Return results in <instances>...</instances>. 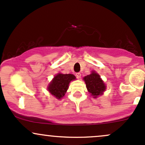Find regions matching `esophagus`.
I'll return each mask as SVG.
<instances>
[{
  "instance_id": "34e87169",
  "label": "esophagus",
  "mask_w": 145,
  "mask_h": 145,
  "mask_svg": "<svg viewBox=\"0 0 145 145\" xmlns=\"http://www.w3.org/2000/svg\"><path fill=\"white\" fill-rule=\"evenodd\" d=\"M76 77L78 78H81V74H80V73H76Z\"/></svg>"
}]
</instances>
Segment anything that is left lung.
<instances>
[{"label": "left lung", "mask_w": 145, "mask_h": 145, "mask_svg": "<svg viewBox=\"0 0 145 145\" xmlns=\"http://www.w3.org/2000/svg\"><path fill=\"white\" fill-rule=\"evenodd\" d=\"M86 87L93 98H97L103 95L106 89V85L101 79V76L96 71H91V74L83 78Z\"/></svg>", "instance_id": "left-lung-1"}]
</instances>
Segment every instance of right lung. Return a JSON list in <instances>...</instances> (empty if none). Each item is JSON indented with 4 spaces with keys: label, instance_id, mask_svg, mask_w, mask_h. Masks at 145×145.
Returning <instances> with one entry per match:
<instances>
[{
    "label": "right lung",
    "instance_id": "obj_1",
    "mask_svg": "<svg viewBox=\"0 0 145 145\" xmlns=\"http://www.w3.org/2000/svg\"><path fill=\"white\" fill-rule=\"evenodd\" d=\"M76 79V76L73 74H56L50 82L47 87L49 93L57 99H61L69 88V82Z\"/></svg>",
    "mask_w": 145,
    "mask_h": 145
}]
</instances>
